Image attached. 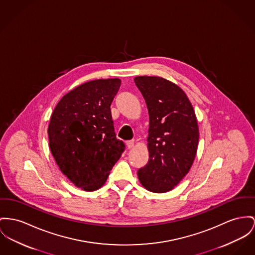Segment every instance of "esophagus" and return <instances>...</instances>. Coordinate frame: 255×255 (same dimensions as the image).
I'll use <instances>...</instances> for the list:
<instances>
[{
	"mask_svg": "<svg viewBox=\"0 0 255 255\" xmlns=\"http://www.w3.org/2000/svg\"><path fill=\"white\" fill-rule=\"evenodd\" d=\"M134 144H135L134 140H129V141H128V142H127V146H128V149L133 148V147H134Z\"/></svg>",
	"mask_w": 255,
	"mask_h": 255,
	"instance_id": "obj_1",
	"label": "esophagus"
}]
</instances>
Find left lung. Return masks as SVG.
I'll return each mask as SVG.
<instances>
[{
    "label": "left lung",
    "instance_id": "left-lung-1",
    "mask_svg": "<svg viewBox=\"0 0 255 255\" xmlns=\"http://www.w3.org/2000/svg\"><path fill=\"white\" fill-rule=\"evenodd\" d=\"M134 82L150 116L149 161L138 170V179L152 192H167L193 163L199 139L196 116L179 86L157 76H137Z\"/></svg>",
    "mask_w": 255,
    "mask_h": 255
}]
</instances>
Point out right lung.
I'll return each instance as SVG.
<instances>
[{"instance_id": "add662e5", "label": "right lung", "mask_w": 255, "mask_h": 255, "mask_svg": "<svg viewBox=\"0 0 255 255\" xmlns=\"http://www.w3.org/2000/svg\"><path fill=\"white\" fill-rule=\"evenodd\" d=\"M120 86L118 78L86 82L65 95L52 113V155L68 180L86 191L104 185L126 148L116 138L110 109Z\"/></svg>"}]
</instances>
